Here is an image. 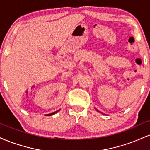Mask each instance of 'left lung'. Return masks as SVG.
<instances>
[{
    "mask_svg": "<svg viewBox=\"0 0 150 150\" xmlns=\"http://www.w3.org/2000/svg\"><path fill=\"white\" fill-rule=\"evenodd\" d=\"M95 109H96V111H97V112H99V113H102V114H103V113H101V111H99V110H98V109H97V108H95Z\"/></svg>",
    "mask_w": 150,
    "mask_h": 150,
    "instance_id": "1",
    "label": "left lung"
}]
</instances>
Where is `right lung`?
Returning <instances> with one entry per match:
<instances>
[{
	"label": "right lung",
	"mask_w": 150,
	"mask_h": 150,
	"mask_svg": "<svg viewBox=\"0 0 150 150\" xmlns=\"http://www.w3.org/2000/svg\"><path fill=\"white\" fill-rule=\"evenodd\" d=\"M60 111V109L59 110H58V111H55V112H53V113H49V114H46L45 116H53V115H54L55 113H56L57 112H58V111Z\"/></svg>",
	"instance_id": "1"
}]
</instances>
